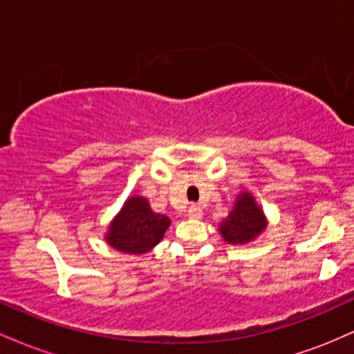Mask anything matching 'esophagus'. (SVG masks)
Returning <instances> with one entry per match:
<instances>
[{
    "label": "esophagus",
    "instance_id": "34e87169",
    "mask_svg": "<svg viewBox=\"0 0 354 354\" xmlns=\"http://www.w3.org/2000/svg\"><path fill=\"white\" fill-rule=\"evenodd\" d=\"M188 216L191 219H201L203 218V209L200 208V206H189L188 209Z\"/></svg>",
    "mask_w": 354,
    "mask_h": 354
}]
</instances>
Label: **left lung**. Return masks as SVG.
Segmentation results:
<instances>
[{
    "label": "left lung",
    "instance_id": "left-lung-1",
    "mask_svg": "<svg viewBox=\"0 0 354 354\" xmlns=\"http://www.w3.org/2000/svg\"><path fill=\"white\" fill-rule=\"evenodd\" d=\"M268 228V218L263 206L258 205L253 193L239 191L228 216L219 223V234L228 245H248Z\"/></svg>",
    "mask_w": 354,
    "mask_h": 354
}]
</instances>
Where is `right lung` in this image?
<instances>
[{
  "label": "right lung",
  "mask_w": 354,
  "mask_h": 354,
  "mask_svg": "<svg viewBox=\"0 0 354 354\" xmlns=\"http://www.w3.org/2000/svg\"><path fill=\"white\" fill-rule=\"evenodd\" d=\"M171 219L151 209L148 200L133 194L108 225L104 241L124 254H146L161 243Z\"/></svg>",
  "instance_id": "obj_1"
}]
</instances>
